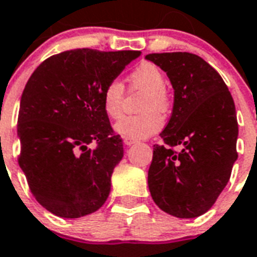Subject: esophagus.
Here are the masks:
<instances>
[{"label": "esophagus", "mask_w": 257, "mask_h": 257, "mask_svg": "<svg viewBox=\"0 0 257 257\" xmlns=\"http://www.w3.org/2000/svg\"><path fill=\"white\" fill-rule=\"evenodd\" d=\"M123 143H124L126 146H131V145H134V143H137V141L131 138H124L123 139Z\"/></svg>", "instance_id": "1"}]
</instances>
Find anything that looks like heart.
<instances>
[{"label":"heart","instance_id":"obj_1","mask_svg":"<svg viewBox=\"0 0 257 257\" xmlns=\"http://www.w3.org/2000/svg\"><path fill=\"white\" fill-rule=\"evenodd\" d=\"M130 85L134 89L147 91L142 111L145 114L135 116H124L115 123L114 130L123 138H149L157 134L163 126V116L158 111L168 107V96L166 93V77L155 65L145 62L135 67L128 75ZM124 89L119 81L114 79L104 86L102 93V107L104 114L111 119H118L123 111Z\"/></svg>","mask_w":257,"mask_h":257}]
</instances>
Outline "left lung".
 I'll return each mask as SVG.
<instances>
[{"label":"left lung","mask_w":257,"mask_h":257,"mask_svg":"<svg viewBox=\"0 0 257 257\" xmlns=\"http://www.w3.org/2000/svg\"><path fill=\"white\" fill-rule=\"evenodd\" d=\"M170 78L174 107L161 138L175 153L154 146L149 188L164 212L180 219L210 210L227 186L237 159L239 134L235 103L228 87L211 65L191 53L146 55Z\"/></svg>","instance_id":"left-lung-1"}]
</instances>
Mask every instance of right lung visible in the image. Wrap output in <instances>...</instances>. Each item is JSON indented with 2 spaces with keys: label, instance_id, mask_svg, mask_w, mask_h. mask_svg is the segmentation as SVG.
I'll list each match as a JSON object with an SVG mask.
<instances>
[{
  "label": "right lung",
  "instance_id": "1",
  "mask_svg": "<svg viewBox=\"0 0 257 257\" xmlns=\"http://www.w3.org/2000/svg\"><path fill=\"white\" fill-rule=\"evenodd\" d=\"M139 55L67 50L51 55L29 78L18 112V163L37 202L57 216H85L108 198L123 143L112 134L102 93Z\"/></svg>",
  "mask_w": 257,
  "mask_h": 257
}]
</instances>
